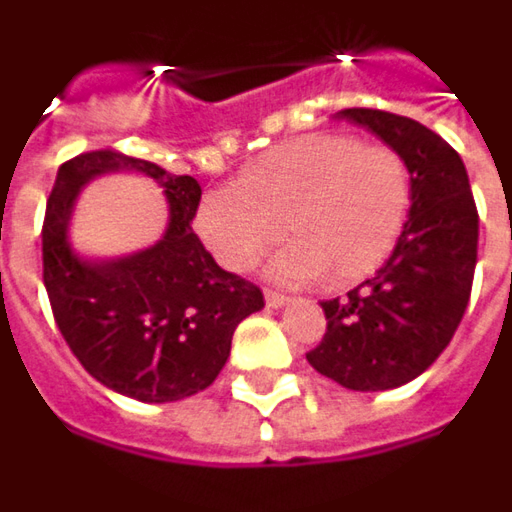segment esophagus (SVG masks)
I'll return each instance as SVG.
<instances>
[{
    "mask_svg": "<svg viewBox=\"0 0 512 512\" xmlns=\"http://www.w3.org/2000/svg\"><path fill=\"white\" fill-rule=\"evenodd\" d=\"M291 302V296H285V293H277V291H266V305L268 307H282Z\"/></svg>",
    "mask_w": 512,
    "mask_h": 512,
    "instance_id": "34e87169",
    "label": "esophagus"
}]
</instances>
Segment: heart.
<instances>
[{"instance_id":"heart-1","label":"heart","mask_w":512,"mask_h":512,"mask_svg":"<svg viewBox=\"0 0 512 512\" xmlns=\"http://www.w3.org/2000/svg\"><path fill=\"white\" fill-rule=\"evenodd\" d=\"M410 207L413 174L393 146L313 132L271 146L235 185L210 191L196 210V232L221 266L249 271L285 230L293 244L274 260V277H324L341 288L391 257Z\"/></svg>"}]
</instances>
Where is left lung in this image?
I'll list each match as a JSON object with an SVG mask.
<instances>
[{"label":"left lung","mask_w":512,"mask_h":512,"mask_svg":"<svg viewBox=\"0 0 512 512\" xmlns=\"http://www.w3.org/2000/svg\"><path fill=\"white\" fill-rule=\"evenodd\" d=\"M341 116L405 157L413 207L385 266L343 299L321 302L327 332L307 363L343 388L388 391L416 380L452 341L471 296L480 216L466 166L438 132L374 107Z\"/></svg>","instance_id":"left-lung-1"}]
</instances>
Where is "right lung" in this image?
Returning <instances> with one entry per match:
<instances>
[{
    "instance_id": "obj_1",
    "label": "right lung",
    "mask_w": 512,
    "mask_h": 512,
    "mask_svg": "<svg viewBox=\"0 0 512 512\" xmlns=\"http://www.w3.org/2000/svg\"><path fill=\"white\" fill-rule=\"evenodd\" d=\"M130 168L170 199L163 242L110 264H82L65 241L70 207L88 179ZM202 188L188 174L119 149H94L57 169L46 199L44 285L57 330L82 368L141 402H177L205 391L230 357L235 327L263 307V291L213 260L191 227Z\"/></svg>"
}]
</instances>
